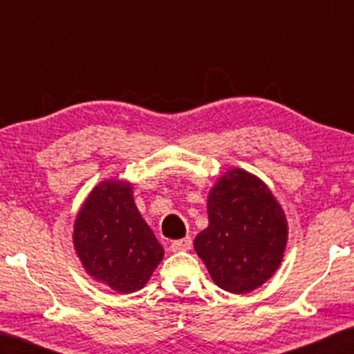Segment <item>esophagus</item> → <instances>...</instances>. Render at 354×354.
Returning a JSON list of instances; mask_svg holds the SVG:
<instances>
[{"instance_id":"obj_1","label":"esophagus","mask_w":354,"mask_h":354,"mask_svg":"<svg viewBox=\"0 0 354 354\" xmlns=\"http://www.w3.org/2000/svg\"><path fill=\"white\" fill-rule=\"evenodd\" d=\"M190 248H192L190 236H185V239H182V240H176L171 243V251H174V253H178V251H187Z\"/></svg>"}]
</instances>
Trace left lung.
<instances>
[{"label": "left lung", "instance_id": "8db88e82", "mask_svg": "<svg viewBox=\"0 0 354 354\" xmlns=\"http://www.w3.org/2000/svg\"><path fill=\"white\" fill-rule=\"evenodd\" d=\"M207 219L193 246L217 287L243 295L272 277L283 259L288 222L259 177L229 169L207 195Z\"/></svg>", "mask_w": 354, "mask_h": 354}]
</instances>
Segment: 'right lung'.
I'll return each instance as SVG.
<instances>
[{
    "instance_id": "1",
    "label": "right lung",
    "mask_w": 354,
    "mask_h": 354,
    "mask_svg": "<svg viewBox=\"0 0 354 354\" xmlns=\"http://www.w3.org/2000/svg\"><path fill=\"white\" fill-rule=\"evenodd\" d=\"M72 241L86 274L122 295L142 290L164 256L135 205L132 183L115 178L100 182L85 198Z\"/></svg>"
}]
</instances>
